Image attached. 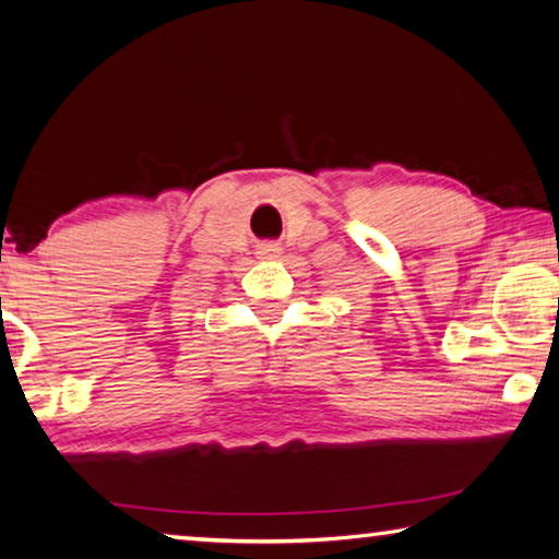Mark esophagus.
<instances>
[{
	"label": "esophagus",
	"instance_id": "esophagus-1",
	"mask_svg": "<svg viewBox=\"0 0 559 559\" xmlns=\"http://www.w3.org/2000/svg\"><path fill=\"white\" fill-rule=\"evenodd\" d=\"M260 254H262V258H280V247H274V245H264L262 250H260Z\"/></svg>",
	"mask_w": 559,
	"mask_h": 559
}]
</instances>
